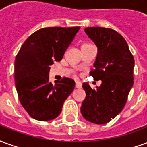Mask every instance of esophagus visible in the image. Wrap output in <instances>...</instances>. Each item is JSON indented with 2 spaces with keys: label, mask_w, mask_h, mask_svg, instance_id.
<instances>
[{
  "label": "esophagus",
  "mask_w": 147,
  "mask_h": 147,
  "mask_svg": "<svg viewBox=\"0 0 147 147\" xmlns=\"http://www.w3.org/2000/svg\"><path fill=\"white\" fill-rule=\"evenodd\" d=\"M76 88H78V89L82 88V83L80 82H76Z\"/></svg>",
  "instance_id": "1"
}]
</instances>
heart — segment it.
<instances>
[{
  "mask_svg": "<svg viewBox=\"0 0 147 147\" xmlns=\"http://www.w3.org/2000/svg\"><path fill=\"white\" fill-rule=\"evenodd\" d=\"M84 45H88V44H84Z\"/></svg>",
  "mask_w": 147,
  "mask_h": 147,
  "instance_id": "b5f03b06",
  "label": "heart"
}]
</instances>
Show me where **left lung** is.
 Returning a JSON list of instances; mask_svg holds the SVG:
<instances>
[{
  "mask_svg": "<svg viewBox=\"0 0 147 147\" xmlns=\"http://www.w3.org/2000/svg\"><path fill=\"white\" fill-rule=\"evenodd\" d=\"M84 30L98 47L94 69L90 74L96 81L102 80V84L94 90L83 83L86 98L81 113L91 123L105 124L117 117L126 104L134 83L135 60L125 39L116 30L100 27Z\"/></svg>",
  "mask_w": 147,
  "mask_h": 147,
  "instance_id": "obj_1",
  "label": "left lung"
}]
</instances>
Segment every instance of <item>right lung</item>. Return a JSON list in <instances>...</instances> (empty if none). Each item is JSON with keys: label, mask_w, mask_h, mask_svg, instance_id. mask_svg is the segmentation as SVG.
<instances>
[{"label": "right lung", "mask_w": 147, "mask_h": 147, "mask_svg": "<svg viewBox=\"0 0 147 147\" xmlns=\"http://www.w3.org/2000/svg\"><path fill=\"white\" fill-rule=\"evenodd\" d=\"M80 27H46L24 42L15 61V83L21 105L40 121L57 117L64 101L75 88V81L64 77L49 82L50 65L61 61Z\"/></svg>", "instance_id": "obj_1"}]
</instances>
